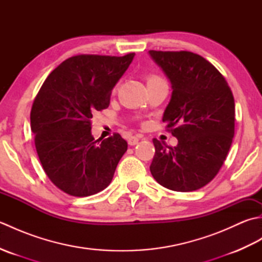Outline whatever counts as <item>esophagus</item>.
<instances>
[{
  "label": "esophagus",
  "instance_id": "obj_1",
  "mask_svg": "<svg viewBox=\"0 0 262 262\" xmlns=\"http://www.w3.org/2000/svg\"><path fill=\"white\" fill-rule=\"evenodd\" d=\"M138 141H140V138H138V137L130 136L129 138H128V144H129L130 146H134V145H136V144L138 143Z\"/></svg>",
  "mask_w": 262,
  "mask_h": 262
}]
</instances>
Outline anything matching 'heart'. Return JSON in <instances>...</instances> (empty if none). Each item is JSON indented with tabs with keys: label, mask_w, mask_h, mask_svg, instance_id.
Listing matches in <instances>:
<instances>
[{
	"label": "heart",
	"mask_w": 262,
	"mask_h": 262,
	"mask_svg": "<svg viewBox=\"0 0 262 262\" xmlns=\"http://www.w3.org/2000/svg\"><path fill=\"white\" fill-rule=\"evenodd\" d=\"M155 81H163V80L161 79V77L158 76V75H151V76L147 77V83H149V82H155Z\"/></svg>",
	"instance_id": "heart-1"
}]
</instances>
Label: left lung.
Masks as SVG:
<instances>
[{
	"mask_svg": "<svg viewBox=\"0 0 262 262\" xmlns=\"http://www.w3.org/2000/svg\"><path fill=\"white\" fill-rule=\"evenodd\" d=\"M148 54L171 82L172 94L162 121L178 138L174 147L154 138L149 170L170 190H197L214 179L230 151L234 98L224 76L200 55L185 51Z\"/></svg>",
	"mask_w": 262,
	"mask_h": 262,
	"instance_id": "8db88e82",
	"label": "left lung"
}]
</instances>
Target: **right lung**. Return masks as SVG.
Segmentation results:
<instances>
[{
	"instance_id": "right-lung-1",
	"label": "right lung",
	"mask_w": 262,
	"mask_h": 262,
	"mask_svg": "<svg viewBox=\"0 0 262 262\" xmlns=\"http://www.w3.org/2000/svg\"><path fill=\"white\" fill-rule=\"evenodd\" d=\"M134 56L70 57L48 75L33 101L30 122L39 160L54 185L71 196L107 188L127 151L118 133L94 140L91 119L109 107L111 91Z\"/></svg>"
}]
</instances>
